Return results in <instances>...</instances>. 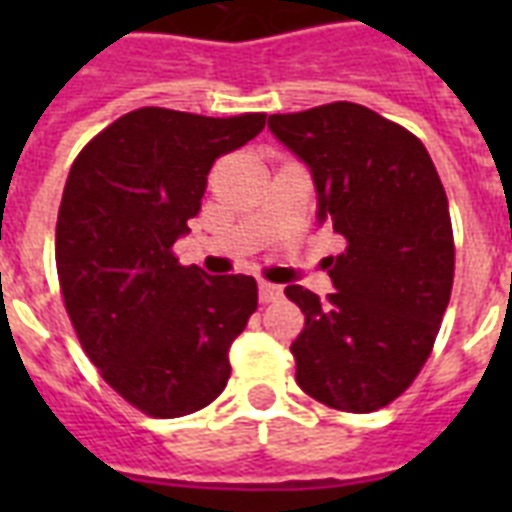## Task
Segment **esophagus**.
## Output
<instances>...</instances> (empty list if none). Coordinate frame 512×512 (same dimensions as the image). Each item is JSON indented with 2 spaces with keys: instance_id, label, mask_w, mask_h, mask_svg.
Wrapping results in <instances>:
<instances>
[{
  "instance_id": "34e87169",
  "label": "esophagus",
  "mask_w": 512,
  "mask_h": 512,
  "mask_svg": "<svg viewBox=\"0 0 512 512\" xmlns=\"http://www.w3.org/2000/svg\"><path fill=\"white\" fill-rule=\"evenodd\" d=\"M281 297V287L279 284H268V281H260V303H276Z\"/></svg>"
}]
</instances>
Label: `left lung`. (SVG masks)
I'll return each instance as SVG.
<instances>
[{
	"label": "left lung",
	"mask_w": 512,
	"mask_h": 512,
	"mask_svg": "<svg viewBox=\"0 0 512 512\" xmlns=\"http://www.w3.org/2000/svg\"><path fill=\"white\" fill-rule=\"evenodd\" d=\"M276 138L313 172L319 220L345 241L327 257L337 292L292 284L305 313L292 342L297 385L340 412L396 401L430 358L454 281L449 201L417 135L337 100L268 116Z\"/></svg>",
	"instance_id": "1"
}]
</instances>
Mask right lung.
I'll return each instance as SVG.
<instances>
[{
	"label": "right lung",
	"mask_w": 512,
	"mask_h": 512,
	"mask_svg": "<svg viewBox=\"0 0 512 512\" xmlns=\"http://www.w3.org/2000/svg\"><path fill=\"white\" fill-rule=\"evenodd\" d=\"M265 127L146 106L98 132L71 164L55 228L63 305L119 396L170 420L212 404L228 348L257 311L252 276H204L172 244L201 209L215 159Z\"/></svg>",
	"instance_id": "add662e5"
}]
</instances>
